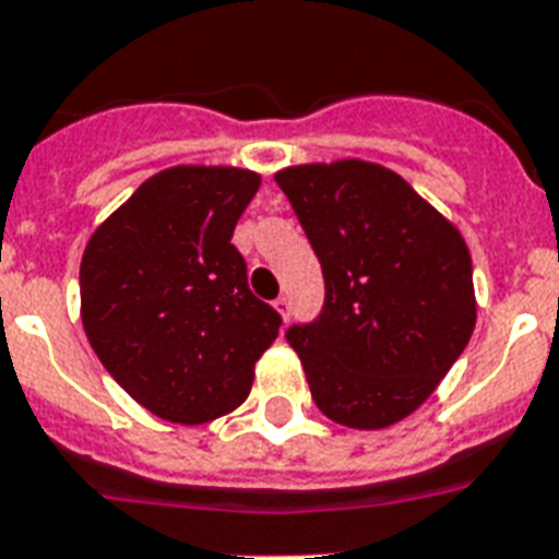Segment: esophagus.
<instances>
[{
	"label": "esophagus",
	"instance_id": "esophagus-1",
	"mask_svg": "<svg viewBox=\"0 0 559 559\" xmlns=\"http://www.w3.org/2000/svg\"><path fill=\"white\" fill-rule=\"evenodd\" d=\"M274 308L280 311V317H283V320H288V297H280V300L274 302Z\"/></svg>",
	"mask_w": 559,
	"mask_h": 559
}]
</instances>
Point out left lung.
<instances>
[{
  "label": "left lung",
  "instance_id": "8db88e82",
  "mask_svg": "<svg viewBox=\"0 0 559 559\" xmlns=\"http://www.w3.org/2000/svg\"><path fill=\"white\" fill-rule=\"evenodd\" d=\"M274 178L325 276L323 314L285 334L311 399L352 430L404 421L436 392L476 325L464 236L372 160L297 164Z\"/></svg>",
  "mask_w": 559,
  "mask_h": 559
}]
</instances>
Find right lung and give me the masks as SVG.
<instances>
[{"instance_id":"add662e5","label":"right lung","mask_w":559,"mask_h":559,"mask_svg":"<svg viewBox=\"0 0 559 559\" xmlns=\"http://www.w3.org/2000/svg\"><path fill=\"white\" fill-rule=\"evenodd\" d=\"M262 176L178 164L155 173L88 239L80 320L106 372L153 415L207 424L248 399L280 314L248 288L234 227Z\"/></svg>"}]
</instances>
